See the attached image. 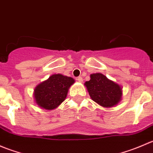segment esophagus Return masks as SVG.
I'll use <instances>...</instances> for the list:
<instances>
[{"label":"esophagus","instance_id":"34e87169","mask_svg":"<svg viewBox=\"0 0 153 153\" xmlns=\"http://www.w3.org/2000/svg\"><path fill=\"white\" fill-rule=\"evenodd\" d=\"M76 80L78 81V82H80V83L83 82V78H81V77H78V78H76Z\"/></svg>","mask_w":153,"mask_h":153}]
</instances>
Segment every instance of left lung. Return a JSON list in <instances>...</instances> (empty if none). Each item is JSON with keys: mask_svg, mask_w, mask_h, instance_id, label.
<instances>
[{"mask_svg": "<svg viewBox=\"0 0 153 153\" xmlns=\"http://www.w3.org/2000/svg\"><path fill=\"white\" fill-rule=\"evenodd\" d=\"M84 86L91 99L103 107H112L122 99V86L102 73L91 74L90 80Z\"/></svg>", "mask_w": 153, "mask_h": 153, "instance_id": "1", "label": "left lung"}]
</instances>
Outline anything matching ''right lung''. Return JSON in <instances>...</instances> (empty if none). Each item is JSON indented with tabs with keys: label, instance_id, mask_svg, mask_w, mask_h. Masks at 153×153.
<instances>
[{
	"label": "right lung",
	"instance_id": "obj_1",
	"mask_svg": "<svg viewBox=\"0 0 153 153\" xmlns=\"http://www.w3.org/2000/svg\"><path fill=\"white\" fill-rule=\"evenodd\" d=\"M75 83L71 77L54 74L47 80L40 83L34 89L35 102L41 109H56L66 99L69 87Z\"/></svg>",
	"mask_w": 153,
	"mask_h": 153
}]
</instances>
